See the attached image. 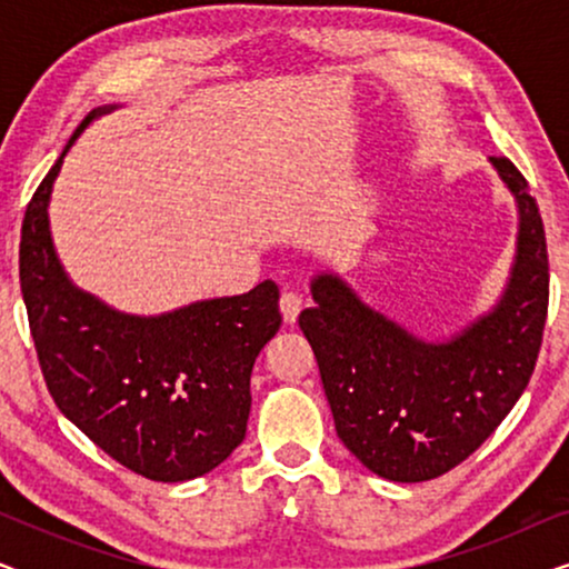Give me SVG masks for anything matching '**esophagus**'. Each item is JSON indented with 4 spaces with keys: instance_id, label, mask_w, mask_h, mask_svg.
Returning a JSON list of instances; mask_svg holds the SVG:
<instances>
[{
    "instance_id": "34e87169",
    "label": "esophagus",
    "mask_w": 569,
    "mask_h": 569,
    "mask_svg": "<svg viewBox=\"0 0 569 569\" xmlns=\"http://www.w3.org/2000/svg\"><path fill=\"white\" fill-rule=\"evenodd\" d=\"M302 306H306V300H302V295L295 292V290H284L282 298H279V308H282V316H284L287 323L298 321Z\"/></svg>"
}]
</instances>
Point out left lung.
<instances>
[{"label": "left lung", "instance_id": "left-lung-1", "mask_svg": "<svg viewBox=\"0 0 569 569\" xmlns=\"http://www.w3.org/2000/svg\"><path fill=\"white\" fill-rule=\"evenodd\" d=\"M518 204L508 287L450 339L417 337L357 298L337 274L310 282L300 313L339 440L378 477L427 481L466 461L526 391L549 308L547 236L526 178L489 158Z\"/></svg>", "mask_w": 569, "mask_h": 569}]
</instances>
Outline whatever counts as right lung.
<instances>
[{"label": "right lung", "mask_w": 569, "mask_h": 569, "mask_svg": "<svg viewBox=\"0 0 569 569\" xmlns=\"http://www.w3.org/2000/svg\"><path fill=\"white\" fill-rule=\"evenodd\" d=\"M69 139L26 209L20 290L51 399L69 422L129 471L186 481L220 466L246 438L251 370L282 326L279 287L129 316L82 292L53 251L49 201Z\"/></svg>", "instance_id": "1"}]
</instances>
